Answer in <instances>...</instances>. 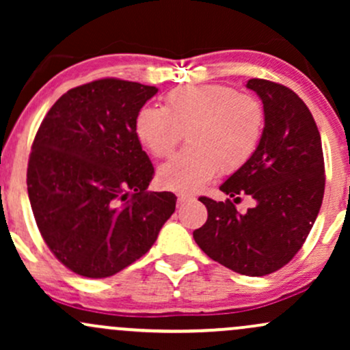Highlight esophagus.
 Returning <instances> with one entry per match:
<instances>
[{
	"label": "esophagus",
	"mask_w": 350,
	"mask_h": 350,
	"mask_svg": "<svg viewBox=\"0 0 350 350\" xmlns=\"http://www.w3.org/2000/svg\"><path fill=\"white\" fill-rule=\"evenodd\" d=\"M192 199H194V198H192V196H189V194H179L178 196V206H184V204L191 202Z\"/></svg>",
	"instance_id": "obj_1"
}]
</instances>
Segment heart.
<instances>
[{"label": "heart", "instance_id": "1", "mask_svg": "<svg viewBox=\"0 0 350 350\" xmlns=\"http://www.w3.org/2000/svg\"><path fill=\"white\" fill-rule=\"evenodd\" d=\"M265 108L258 98L227 85H187L171 90L163 108L143 107L135 116L138 142L154 158L187 146L158 171L161 186L191 194L222 171H239L258 150Z\"/></svg>", "mask_w": 350, "mask_h": 350}]
</instances>
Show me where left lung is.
<instances>
[{"label":"left lung","mask_w":350,"mask_h":350,"mask_svg":"<svg viewBox=\"0 0 350 350\" xmlns=\"http://www.w3.org/2000/svg\"><path fill=\"white\" fill-rule=\"evenodd\" d=\"M265 108V131L253 158L220 191L232 199L199 198L207 222L194 230L200 250L240 275L265 276L284 267L312 228L324 196V156L314 118L291 88L250 79ZM256 206L240 215L234 204Z\"/></svg>","instance_id":"obj_1"}]
</instances>
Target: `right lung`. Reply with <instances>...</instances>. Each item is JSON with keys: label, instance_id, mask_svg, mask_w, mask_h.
<instances>
[{"label": "right lung", "instance_id": "1", "mask_svg": "<svg viewBox=\"0 0 350 350\" xmlns=\"http://www.w3.org/2000/svg\"><path fill=\"white\" fill-rule=\"evenodd\" d=\"M158 88L100 79L70 88L47 111L31 148L27 194L44 242L64 267L107 278L152 247L176 208L148 192L154 167L135 116Z\"/></svg>", "mask_w": 350, "mask_h": 350}]
</instances>
